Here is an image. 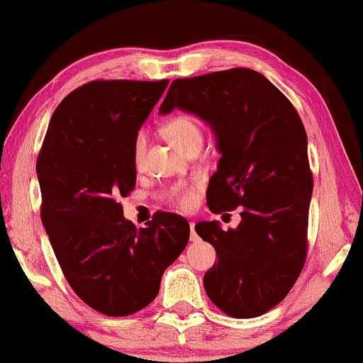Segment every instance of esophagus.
I'll return each instance as SVG.
<instances>
[{"instance_id":"34e87169","label":"esophagus","mask_w":363,"mask_h":363,"mask_svg":"<svg viewBox=\"0 0 363 363\" xmlns=\"http://www.w3.org/2000/svg\"><path fill=\"white\" fill-rule=\"evenodd\" d=\"M194 226H196V224L194 223H189V228H191V241H197V240H199V238H197V235H196V231H194Z\"/></svg>"}]
</instances>
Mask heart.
Here are the masks:
<instances>
[{
    "instance_id": "obj_1",
    "label": "heart",
    "mask_w": 363,
    "mask_h": 363,
    "mask_svg": "<svg viewBox=\"0 0 363 363\" xmlns=\"http://www.w3.org/2000/svg\"><path fill=\"white\" fill-rule=\"evenodd\" d=\"M164 132H166L167 139L172 144H176L179 149L186 150V152L203 140V128H201L199 121L196 117L187 116V113L172 117L164 127ZM145 152H147V134L142 130L135 135L134 144H132V160H134V166L137 169L142 167V164H144ZM199 187V182H191V184L189 182H182V184L172 187L169 199L176 208L189 211L194 208Z\"/></svg>"
}]
</instances>
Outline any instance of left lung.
I'll list each match as a JSON object with an SVG mask.
<instances>
[{"instance_id": "left-lung-1", "label": "left lung", "mask_w": 363, "mask_h": 363, "mask_svg": "<svg viewBox=\"0 0 363 363\" xmlns=\"http://www.w3.org/2000/svg\"><path fill=\"white\" fill-rule=\"evenodd\" d=\"M176 107L199 116L218 137L221 159L206 194L209 211L241 208L236 229L196 224L218 256L204 274L206 293L226 315L255 318L290 293L305 266L313 176L303 122L250 68L176 79L160 112Z\"/></svg>"}]
</instances>
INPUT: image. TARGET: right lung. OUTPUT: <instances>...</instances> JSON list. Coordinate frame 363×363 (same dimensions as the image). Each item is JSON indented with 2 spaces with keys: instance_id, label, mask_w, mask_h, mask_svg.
I'll use <instances>...</instances> for the list:
<instances>
[{
  "instance_id": "add662e5",
  "label": "right lung",
  "mask_w": 363,
  "mask_h": 363,
  "mask_svg": "<svg viewBox=\"0 0 363 363\" xmlns=\"http://www.w3.org/2000/svg\"><path fill=\"white\" fill-rule=\"evenodd\" d=\"M167 84L79 86L55 108L36 160L41 223L63 277L84 303L107 316L145 308L189 241L182 216L159 211L137 229L118 203L135 187L132 144Z\"/></svg>"
}]
</instances>
